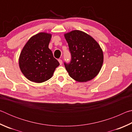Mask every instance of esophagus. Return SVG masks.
<instances>
[{
  "instance_id": "1",
  "label": "esophagus",
  "mask_w": 132,
  "mask_h": 132,
  "mask_svg": "<svg viewBox=\"0 0 132 132\" xmlns=\"http://www.w3.org/2000/svg\"><path fill=\"white\" fill-rule=\"evenodd\" d=\"M58 61H59L60 64H61H61H62V60H61V59H58Z\"/></svg>"
}]
</instances>
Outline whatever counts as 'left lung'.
Wrapping results in <instances>:
<instances>
[{
    "instance_id": "8db88e82",
    "label": "left lung",
    "mask_w": 132,
    "mask_h": 132,
    "mask_svg": "<svg viewBox=\"0 0 132 132\" xmlns=\"http://www.w3.org/2000/svg\"><path fill=\"white\" fill-rule=\"evenodd\" d=\"M71 53V61L64 64L70 76L79 82L94 79L101 70L104 55L98 42L90 35L79 30L64 34Z\"/></svg>"
}]
</instances>
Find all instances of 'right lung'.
I'll return each mask as SVG.
<instances>
[{"label":"right lung","mask_w":132,"mask_h":132,"mask_svg":"<svg viewBox=\"0 0 132 132\" xmlns=\"http://www.w3.org/2000/svg\"><path fill=\"white\" fill-rule=\"evenodd\" d=\"M52 35L39 32L28 40L19 57L23 74L31 81L41 83L51 79L59 63L48 48Z\"/></svg>","instance_id":"right-lung-1"}]
</instances>
